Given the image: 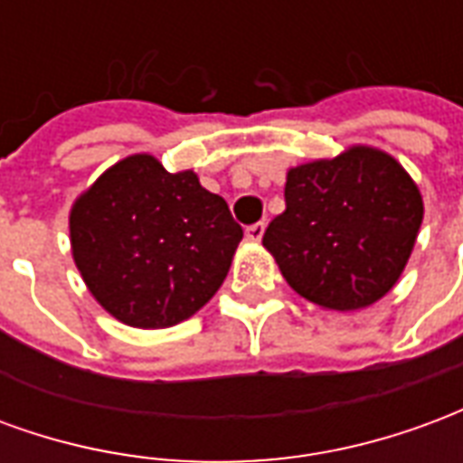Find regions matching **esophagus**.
<instances>
[{"label":"esophagus","mask_w":463,"mask_h":463,"mask_svg":"<svg viewBox=\"0 0 463 463\" xmlns=\"http://www.w3.org/2000/svg\"><path fill=\"white\" fill-rule=\"evenodd\" d=\"M262 232H265V222L262 221L252 222V225H248V228H245V235H248V241H252V242L262 241Z\"/></svg>","instance_id":"obj_1"}]
</instances>
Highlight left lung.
Returning <instances> with one entry per match:
<instances>
[{"instance_id":"8db88e82","label":"left lung","mask_w":463,"mask_h":463,"mask_svg":"<svg viewBox=\"0 0 463 463\" xmlns=\"http://www.w3.org/2000/svg\"><path fill=\"white\" fill-rule=\"evenodd\" d=\"M424 203L392 156L354 146L288 171L262 245L305 300L347 312L384 298L407 265Z\"/></svg>"}]
</instances>
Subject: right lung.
I'll return each mask as SVG.
<instances>
[{
    "mask_svg": "<svg viewBox=\"0 0 463 463\" xmlns=\"http://www.w3.org/2000/svg\"><path fill=\"white\" fill-rule=\"evenodd\" d=\"M71 250L86 288L131 327L188 320L218 292L242 228L193 171L128 156L74 203Z\"/></svg>",
    "mask_w": 463,
    "mask_h": 463,
    "instance_id": "right-lung-1",
    "label": "right lung"
}]
</instances>
